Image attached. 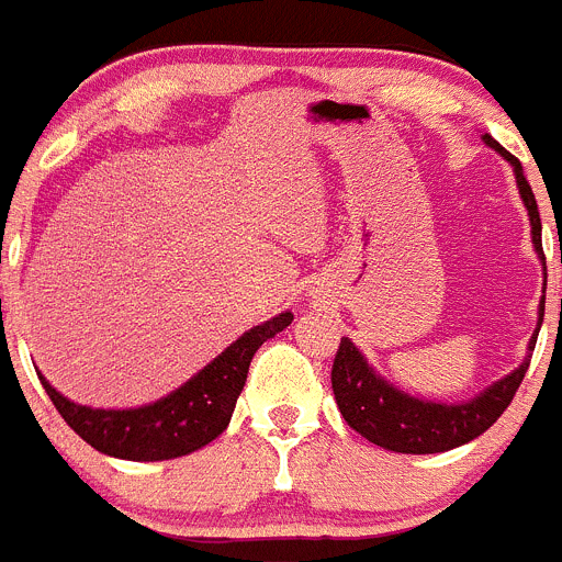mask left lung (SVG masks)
<instances>
[{
  "mask_svg": "<svg viewBox=\"0 0 562 562\" xmlns=\"http://www.w3.org/2000/svg\"><path fill=\"white\" fill-rule=\"evenodd\" d=\"M482 138L491 149H496L505 160H510L513 171H516L518 191H521L524 204H527L529 224H532L535 249H538L543 266H547V255H543L541 244V213H538L532 188L524 177L521 162L491 135H482ZM541 322L543 305L538 324ZM535 340H538V333L529 340V352L535 349ZM527 358H532V355H527ZM527 369L529 363L524 360L513 374H507L505 380L491 385L485 393H480L476 400L465 402V405H435V402L416 400V396H407L400 387L387 385L382 376H376L369 369L366 358L358 352V346L349 338H340L338 355L333 360V393L340 416L366 440L382 449H391V452L432 454L463 447L476 435L485 432L487 427H494L496 418L507 411V405L516 396Z\"/></svg>",
  "mask_w": 562,
  "mask_h": 562,
  "instance_id": "8db88e82",
  "label": "left lung"
}]
</instances>
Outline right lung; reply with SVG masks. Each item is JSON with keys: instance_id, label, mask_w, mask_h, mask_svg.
<instances>
[{"instance_id": "1", "label": "right lung", "mask_w": 562, "mask_h": 562, "mask_svg": "<svg viewBox=\"0 0 562 562\" xmlns=\"http://www.w3.org/2000/svg\"><path fill=\"white\" fill-rule=\"evenodd\" d=\"M291 322V313H280L271 322L249 329L166 400L135 411H93V407L75 405L60 396L44 376H38L63 422L97 452L122 460L182 458L202 449L227 429L235 402L244 391L251 358L263 340L274 338Z\"/></svg>"}]
</instances>
